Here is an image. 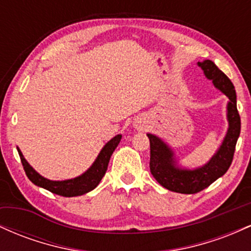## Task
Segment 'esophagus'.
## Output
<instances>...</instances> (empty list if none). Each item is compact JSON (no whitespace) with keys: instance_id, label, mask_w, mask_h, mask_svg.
Here are the masks:
<instances>
[{"instance_id":"esophagus-1","label":"esophagus","mask_w":251,"mask_h":251,"mask_svg":"<svg viewBox=\"0 0 251 251\" xmlns=\"http://www.w3.org/2000/svg\"><path fill=\"white\" fill-rule=\"evenodd\" d=\"M145 127H146L145 123H144L142 119L137 120V123H135V128H137V129H144Z\"/></svg>"}]
</instances>
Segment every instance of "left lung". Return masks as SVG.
Wrapping results in <instances>:
<instances>
[{"label": "left lung", "instance_id": "1", "mask_svg": "<svg viewBox=\"0 0 251 251\" xmlns=\"http://www.w3.org/2000/svg\"><path fill=\"white\" fill-rule=\"evenodd\" d=\"M206 79L229 99L226 105V119L229 127L223 142L216 153L203 166L196 169L181 168L174 150L162 138L148 133L150 139V171L155 180L170 191L178 194H197L216 179L222 177L230 168L241 132V118L237 111L236 91L232 82L211 60L197 62Z\"/></svg>", "mask_w": 251, "mask_h": 251}]
</instances>
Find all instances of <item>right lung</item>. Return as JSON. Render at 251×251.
<instances>
[{"mask_svg": "<svg viewBox=\"0 0 251 251\" xmlns=\"http://www.w3.org/2000/svg\"><path fill=\"white\" fill-rule=\"evenodd\" d=\"M120 140H122V134H118L116 137L112 138L108 143L105 144L100 153L98 154L97 159L94 160V163L92 164L91 168L87 171H85L82 175L77 176L75 178L66 180H50L42 177L25 160L21 150L17 148V151H19L20 158H21L25 175L29 178L31 183L40 186V188L48 190V191L53 192V194L63 196V197H75V196L87 194V192L97 188L98 184L100 183V180L102 179V177L106 174L109 158H111L114 150L117 149Z\"/></svg>", "mask_w": 251, "mask_h": 251, "instance_id": "1", "label": "right lung"}]
</instances>
